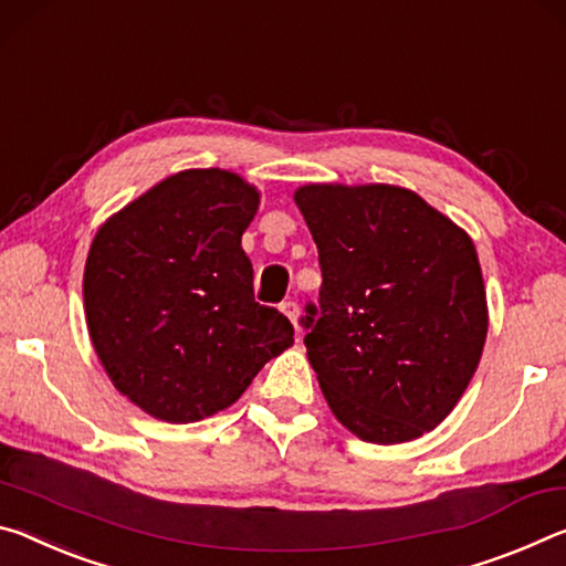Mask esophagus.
<instances>
[{"instance_id": "34e87169", "label": "esophagus", "mask_w": 566, "mask_h": 566, "mask_svg": "<svg viewBox=\"0 0 566 566\" xmlns=\"http://www.w3.org/2000/svg\"><path fill=\"white\" fill-rule=\"evenodd\" d=\"M281 311H283V316L293 323V326H298V313H301L298 303H295V301H283L281 303Z\"/></svg>"}]
</instances>
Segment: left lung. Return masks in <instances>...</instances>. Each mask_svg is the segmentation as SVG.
Masks as SVG:
<instances>
[{
	"label": "left lung",
	"mask_w": 566,
	"mask_h": 566,
	"mask_svg": "<svg viewBox=\"0 0 566 566\" xmlns=\"http://www.w3.org/2000/svg\"><path fill=\"white\" fill-rule=\"evenodd\" d=\"M295 206L323 275L303 344L331 411L370 443L437 429L464 396L489 328L471 238L394 185H303Z\"/></svg>",
	"instance_id": "8db88e82"
}]
</instances>
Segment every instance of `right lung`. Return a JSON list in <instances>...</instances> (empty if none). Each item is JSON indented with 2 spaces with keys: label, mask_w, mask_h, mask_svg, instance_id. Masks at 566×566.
Returning a JSON list of instances; mask_svg holds the SVG:
<instances>
[{
  "label": "right lung",
  "mask_w": 566,
  "mask_h": 566,
  "mask_svg": "<svg viewBox=\"0 0 566 566\" xmlns=\"http://www.w3.org/2000/svg\"><path fill=\"white\" fill-rule=\"evenodd\" d=\"M258 202L235 172L182 170L92 240L82 283L92 346L117 391L155 419L228 409L293 346L291 321L255 303L240 248Z\"/></svg>",
  "instance_id": "1"
}]
</instances>
